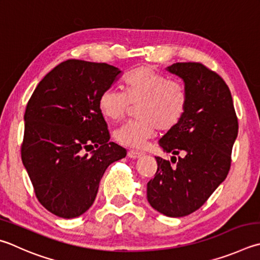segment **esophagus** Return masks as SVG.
Masks as SVG:
<instances>
[{"label":"esophagus","instance_id":"esophagus-1","mask_svg":"<svg viewBox=\"0 0 260 260\" xmlns=\"http://www.w3.org/2000/svg\"><path fill=\"white\" fill-rule=\"evenodd\" d=\"M143 154H144L143 152H140V151H135V150H131V151H128V152H127V155H128L129 158H133V159L142 157Z\"/></svg>","mask_w":260,"mask_h":260}]
</instances>
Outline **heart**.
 Here are the masks:
<instances>
[{
	"mask_svg": "<svg viewBox=\"0 0 260 260\" xmlns=\"http://www.w3.org/2000/svg\"><path fill=\"white\" fill-rule=\"evenodd\" d=\"M187 95L181 84L172 82L150 67H140L127 75L122 92L107 88L99 96L98 108L108 120L121 119L131 107L138 106L135 117L114 132L120 145L142 148L157 128L166 132L175 127L185 112Z\"/></svg>",
	"mask_w": 260,
	"mask_h": 260,
	"instance_id": "b5f03b06",
	"label": "heart"
}]
</instances>
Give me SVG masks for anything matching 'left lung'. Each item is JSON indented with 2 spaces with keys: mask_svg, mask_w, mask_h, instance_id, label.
I'll return each mask as SVG.
<instances>
[{
  "mask_svg": "<svg viewBox=\"0 0 260 260\" xmlns=\"http://www.w3.org/2000/svg\"><path fill=\"white\" fill-rule=\"evenodd\" d=\"M179 77L187 95L186 109L178 124L159 145L171 162L155 157L158 169L146 185L153 209L168 217H183L208 200L231 167V153L239 124L230 88L219 75L198 62H177L166 68Z\"/></svg>",
  "mask_w": 260,
  "mask_h": 260,
  "instance_id": "obj_1",
  "label": "left lung"
}]
</instances>
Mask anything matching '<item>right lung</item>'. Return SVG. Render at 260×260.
Wrapping results in <instances>:
<instances>
[{"mask_svg":"<svg viewBox=\"0 0 260 260\" xmlns=\"http://www.w3.org/2000/svg\"><path fill=\"white\" fill-rule=\"evenodd\" d=\"M121 73L108 63L67 60L42 79L27 103L22 164L37 199L55 216L75 218L88 210L108 166L126 157V149L109 142L98 108Z\"/></svg>","mask_w":260,"mask_h":260,"instance_id":"1","label":"right lung"}]
</instances>
